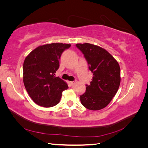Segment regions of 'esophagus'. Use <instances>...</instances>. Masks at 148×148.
<instances>
[{
	"label": "esophagus",
	"instance_id": "obj_1",
	"mask_svg": "<svg viewBox=\"0 0 148 148\" xmlns=\"http://www.w3.org/2000/svg\"><path fill=\"white\" fill-rule=\"evenodd\" d=\"M74 84H75V82H69V84H70V86H74Z\"/></svg>",
	"mask_w": 148,
	"mask_h": 148
}]
</instances>
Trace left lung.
<instances>
[{"mask_svg":"<svg viewBox=\"0 0 148 148\" xmlns=\"http://www.w3.org/2000/svg\"><path fill=\"white\" fill-rule=\"evenodd\" d=\"M84 54L92 73L90 85L80 95L81 103L86 108L99 110L106 107L119 89L121 77L118 62L106 50L93 44H76Z\"/></svg>","mask_w":148,"mask_h":148,"instance_id":"8db88e82","label":"left lung"}]
</instances>
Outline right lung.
Listing matches in <instances>:
<instances>
[{
	"label": "right lung",
	"instance_id": "right-lung-1",
	"mask_svg": "<svg viewBox=\"0 0 148 148\" xmlns=\"http://www.w3.org/2000/svg\"><path fill=\"white\" fill-rule=\"evenodd\" d=\"M71 44L53 43L39 46L32 51L24 61L23 83L35 103L52 107L61 100L62 92L68 86L55 73L59 68V59Z\"/></svg>",
	"mask_w": 148,
	"mask_h": 148
}]
</instances>
